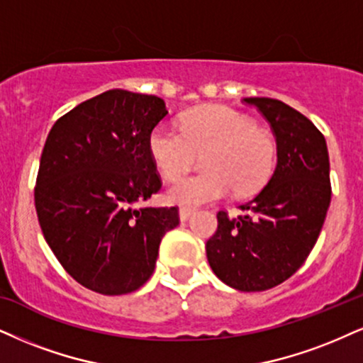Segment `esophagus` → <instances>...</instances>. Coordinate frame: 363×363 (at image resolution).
Here are the masks:
<instances>
[{
    "label": "esophagus",
    "mask_w": 363,
    "mask_h": 363,
    "mask_svg": "<svg viewBox=\"0 0 363 363\" xmlns=\"http://www.w3.org/2000/svg\"><path fill=\"white\" fill-rule=\"evenodd\" d=\"M194 216H195V210H190V208H182L180 210V220L182 222L190 220V218Z\"/></svg>",
    "instance_id": "obj_1"
}]
</instances>
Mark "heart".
Here are the masks:
<instances>
[{
	"instance_id": "obj_1",
	"label": "heart",
	"mask_w": 363,
	"mask_h": 363,
	"mask_svg": "<svg viewBox=\"0 0 363 363\" xmlns=\"http://www.w3.org/2000/svg\"><path fill=\"white\" fill-rule=\"evenodd\" d=\"M147 151L167 180L185 173L203 155L205 172L182 178L167 190L169 203L200 207L230 194L249 195L269 180L276 161L272 138L249 116L227 106H205L191 111L182 128L160 124L150 134Z\"/></svg>"
}]
</instances>
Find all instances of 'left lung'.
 I'll use <instances>...</instances> for the list:
<instances>
[{
	"instance_id": "obj_1",
	"label": "left lung",
	"mask_w": 363,
	"mask_h": 363,
	"mask_svg": "<svg viewBox=\"0 0 363 363\" xmlns=\"http://www.w3.org/2000/svg\"><path fill=\"white\" fill-rule=\"evenodd\" d=\"M276 136L277 163L267 185L242 216L217 213L207 259L218 279L239 291H266L296 272L323 227L330 200V158L325 136L310 119L284 102L245 97Z\"/></svg>"
}]
</instances>
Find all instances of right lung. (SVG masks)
<instances>
[{
  "label": "right lung",
  "instance_id": "right-lung-1",
  "mask_svg": "<svg viewBox=\"0 0 363 363\" xmlns=\"http://www.w3.org/2000/svg\"><path fill=\"white\" fill-rule=\"evenodd\" d=\"M156 96L113 89L53 124L35 208L45 240L77 283L101 294L136 291L153 274L177 207L138 205L161 186L147 140L167 118Z\"/></svg>",
  "mask_w": 363,
  "mask_h": 363
}]
</instances>
